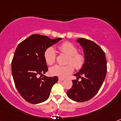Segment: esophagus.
<instances>
[{
  "label": "esophagus",
  "instance_id": "obj_1",
  "mask_svg": "<svg viewBox=\"0 0 121 121\" xmlns=\"http://www.w3.org/2000/svg\"><path fill=\"white\" fill-rule=\"evenodd\" d=\"M59 81H64V80H65V79H64V78H59Z\"/></svg>",
  "mask_w": 121,
  "mask_h": 121
}]
</instances>
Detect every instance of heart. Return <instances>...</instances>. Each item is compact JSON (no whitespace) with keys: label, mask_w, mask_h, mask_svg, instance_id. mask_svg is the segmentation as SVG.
<instances>
[{"label":"heart","mask_w":121,"mask_h":121,"mask_svg":"<svg viewBox=\"0 0 121 121\" xmlns=\"http://www.w3.org/2000/svg\"><path fill=\"white\" fill-rule=\"evenodd\" d=\"M61 52L69 56L68 63H71L76 69L82 68L84 63V56L83 55L78 53V48L73 43L66 42L61 43L58 47ZM44 59L48 65H52L55 61L56 53L54 48L48 47L44 52ZM73 71V67L71 65L67 66L55 65L50 68V74L52 76H58L60 78H65Z\"/></svg>","instance_id":"obj_1"}]
</instances>
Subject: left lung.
<instances>
[{"instance_id": "1", "label": "left lung", "mask_w": 121, "mask_h": 121, "mask_svg": "<svg viewBox=\"0 0 121 121\" xmlns=\"http://www.w3.org/2000/svg\"><path fill=\"white\" fill-rule=\"evenodd\" d=\"M76 41L84 50V63L74 74L77 79L73 80V86L67 95L74 101L84 102L93 98L100 90L106 77L107 61L103 50L94 42L84 38ZM79 78H81V81H78Z\"/></svg>"}]
</instances>
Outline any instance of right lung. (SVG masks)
<instances>
[{
    "mask_svg": "<svg viewBox=\"0 0 121 121\" xmlns=\"http://www.w3.org/2000/svg\"><path fill=\"white\" fill-rule=\"evenodd\" d=\"M62 39H51L47 35L33 34L17 46L12 62V73L16 88L26 101L38 104L48 98L53 86L58 78H38L48 71L44 59L47 48Z\"/></svg>",
    "mask_w": 121,
    "mask_h": 121,
    "instance_id": "add662e5",
    "label": "right lung"
}]
</instances>
